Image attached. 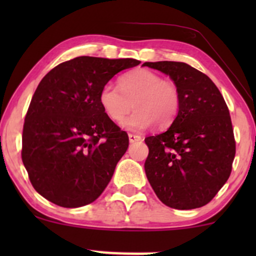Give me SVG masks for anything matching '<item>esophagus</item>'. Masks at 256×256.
<instances>
[{
	"label": "esophagus",
	"instance_id": "obj_1",
	"mask_svg": "<svg viewBox=\"0 0 256 256\" xmlns=\"http://www.w3.org/2000/svg\"><path fill=\"white\" fill-rule=\"evenodd\" d=\"M128 140H130L131 143H134V142H138V140H142V137L138 136V134H128Z\"/></svg>",
	"mask_w": 256,
	"mask_h": 256
}]
</instances>
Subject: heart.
<instances>
[{
    "label": "heart",
    "instance_id": "heart-1",
    "mask_svg": "<svg viewBox=\"0 0 256 256\" xmlns=\"http://www.w3.org/2000/svg\"><path fill=\"white\" fill-rule=\"evenodd\" d=\"M98 101L114 122H122L134 104L136 110L122 122V126L140 131L154 122L160 128L172 124L180 108V94L173 82L148 70H137L122 76L118 88L106 84L100 91Z\"/></svg>",
    "mask_w": 256,
    "mask_h": 256
}]
</instances>
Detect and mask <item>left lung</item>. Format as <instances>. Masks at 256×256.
<instances>
[{"label": "left lung", "instance_id": "1", "mask_svg": "<svg viewBox=\"0 0 256 256\" xmlns=\"http://www.w3.org/2000/svg\"><path fill=\"white\" fill-rule=\"evenodd\" d=\"M143 66L168 74L180 94V108L172 125L144 140L149 148L146 178L168 207H202L230 177L236 154L225 100L210 77L188 64L158 61Z\"/></svg>", "mask_w": 256, "mask_h": 256}]
</instances>
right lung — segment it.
<instances>
[{
    "label": "right lung",
    "mask_w": 256,
    "mask_h": 256,
    "mask_svg": "<svg viewBox=\"0 0 256 256\" xmlns=\"http://www.w3.org/2000/svg\"><path fill=\"white\" fill-rule=\"evenodd\" d=\"M134 58L79 56L38 84L22 128V158L32 186L64 208L89 204L104 192L128 136L106 116L100 91Z\"/></svg>",
    "instance_id": "1"
}]
</instances>
